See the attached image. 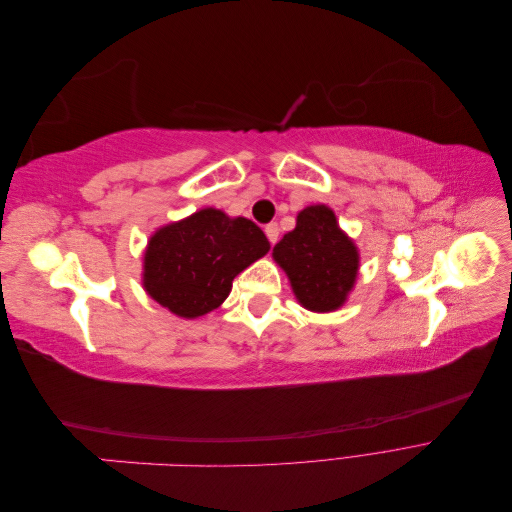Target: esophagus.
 <instances>
[{"instance_id": "esophagus-1", "label": "esophagus", "mask_w": 512, "mask_h": 512, "mask_svg": "<svg viewBox=\"0 0 512 512\" xmlns=\"http://www.w3.org/2000/svg\"><path fill=\"white\" fill-rule=\"evenodd\" d=\"M265 232H267V239L271 241V245H275L277 239H280V226H277V224H267Z\"/></svg>"}]
</instances>
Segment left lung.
Here are the masks:
<instances>
[{"instance_id": "8db88e82", "label": "left lung", "mask_w": 512, "mask_h": 512, "mask_svg": "<svg viewBox=\"0 0 512 512\" xmlns=\"http://www.w3.org/2000/svg\"><path fill=\"white\" fill-rule=\"evenodd\" d=\"M273 258L286 271L299 303L312 312L342 307L359 271V252L324 205L297 215V228L273 247Z\"/></svg>"}]
</instances>
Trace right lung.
<instances>
[{"instance_id":"1","label":"right lung","mask_w":512,"mask_h":512,"mask_svg":"<svg viewBox=\"0 0 512 512\" xmlns=\"http://www.w3.org/2000/svg\"><path fill=\"white\" fill-rule=\"evenodd\" d=\"M269 247L252 220L203 209L151 237L143 284L149 297L173 314L198 318L220 307L232 280Z\"/></svg>"}]
</instances>
